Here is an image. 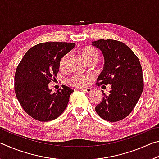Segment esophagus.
I'll list each match as a JSON object with an SVG mask.
<instances>
[{
  "mask_svg": "<svg viewBox=\"0 0 159 159\" xmlns=\"http://www.w3.org/2000/svg\"><path fill=\"white\" fill-rule=\"evenodd\" d=\"M80 90L83 91V92H85L86 93H90L93 91V90L91 89V88H80Z\"/></svg>",
  "mask_w": 159,
  "mask_h": 159,
  "instance_id": "obj_1",
  "label": "esophagus"
}]
</instances>
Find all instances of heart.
Returning a JSON list of instances; mask_svg holds the SVG:
<instances>
[{"mask_svg": "<svg viewBox=\"0 0 159 159\" xmlns=\"http://www.w3.org/2000/svg\"><path fill=\"white\" fill-rule=\"evenodd\" d=\"M81 55L83 58L86 61L90 60H93V59H96L98 60L99 59V53L95 48H94L91 46H86L84 48H83L81 50ZM69 57L68 54H66L62 57L60 59V63H59V66L61 70H64L66 66V62L67 60V58ZM90 78L88 76H85V75L81 74H76L72 76L71 79L69 80V82L71 85L76 86V87H84V86L87 85L89 83Z\"/></svg>", "mask_w": 159, "mask_h": 159, "instance_id": "b5f03b06", "label": "heart"}]
</instances>
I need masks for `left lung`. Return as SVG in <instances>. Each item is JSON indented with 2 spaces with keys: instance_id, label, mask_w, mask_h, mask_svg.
Wrapping results in <instances>:
<instances>
[{
  "instance_id": "obj_1",
  "label": "left lung",
  "mask_w": 159,
  "mask_h": 159,
  "mask_svg": "<svg viewBox=\"0 0 159 159\" xmlns=\"http://www.w3.org/2000/svg\"><path fill=\"white\" fill-rule=\"evenodd\" d=\"M92 45L102 51L104 58L97 85H111L109 95L102 92L103 99L95 111L107 121H119L132 112L143 91L140 62L130 48L120 41L100 39Z\"/></svg>"
}]
</instances>
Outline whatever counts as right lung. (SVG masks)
Masks as SVG:
<instances>
[{
  "label": "right lung",
  "mask_w": 159,
  "mask_h": 159,
  "mask_svg": "<svg viewBox=\"0 0 159 159\" xmlns=\"http://www.w3.org/2000/svg\"><path fill=\"white\" fill-rule=\"evenodd\" d=\"M75 43L46 42L31 48L18 64L15 75V93L23 109L34 119L50 121L65 110L74 90L62 85L55 93L48 83L56 79L59 63Z\"/></svg>",
  "instance_id": "1"
}]
</instances>
